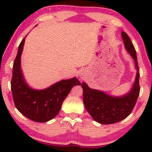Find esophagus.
<instances>
[{
  "instance_id": "esophagus-1",
  "label": "esophagus",
  "mask_w": 152,
  "mask_h": 152,
  "mask_svg": "<svg viewBox=\"0 0 152 152\" xmlns=\"http://www.w3.org/2000/svg\"><path fill=\"white\" fill-rule=\"evenodd\" d=\"M79 76H80V78L82 79H83L84 78H85V74H84V73H83V72L80 73V74H79Z\"/></svg>"
}]
</instances>
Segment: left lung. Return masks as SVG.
Segmentation results:
<instances>
[{
  "mask_svg": "<svg viewBox=\"0 0 152 152\" xmlns=\"http://www.w3.org/2000/svg\"><path fill=\"white\" fill-rule=\"evenodd\" d=\"M124 47L134 60L136 76L134 82L128 93L123 96H114L104 91L95 90L83 82V101L85 109L93 120L102 124L117 123L128 117L135 105L140 93V70L137 64L136 50L126 32H121Z\"/></svg>",
  "mask_w": 152,
  "mask_h": 152,
  "instance_id": "obj_1",
  "label": "left lung"
}]
</instances>
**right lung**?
<instances>
[{
	"label": "right lung",
	"instance_id": "right-lung-1",
	"mask_svg": "<svg viewBox=\"0 0 152 152\" xmlns=\"http://www.w3.org/2000/svg\"><path fill=\"white\" fill-rule=\"evenodd\" d=\"M25 39L26 37L18 47L13 64L11 82L13 100L20 113L28 119L39 123L47 122L57 115L72 87L81 83L73 77L59 81L43 90H36L28 86L21 70V54Z\"/></svg>",
	"mask_w": 152,
	"mask_h": 152
}]
</instances>
